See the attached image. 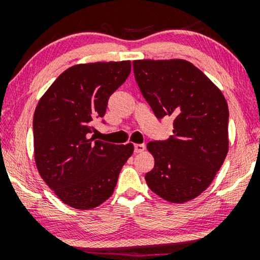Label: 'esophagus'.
Masks as SVG:
<instances>
[{
	"label": "esophagus",
	"mask_w": 260,
	"mask_h": 260,
	"mask_svg": "<svg viewBox=\"0 0 260 260\" xmlns=\"http://www.w3.org/2000/svg\"><path fill=\"white\" fill-rule=\"evenodd\" d=\"M144 144H134V153H142V151H144Z\"/></svg>",
	"instance_id": "1"
}]
</instances>
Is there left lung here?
I'll return each mask as SVG.
<instances>
[{
  "label": "left lung",
  "mask_w": 260,
  "mask_h": 260,
  "mask_svg": "<svg viewBox=\"0 0 260 260\" xmlns=\"http://www.w3.org/2000/svg\"><path fill=\"white\" fill-rule=\"evenodd\" d=\"M133 71L156 118L174 120V136L148 143L155 165L145 181L165 201H192L213 182L228 155V103L219 88L184 59H138Z\"/></svg>",
  "instance_id": "obj_1"
}]
</instances>
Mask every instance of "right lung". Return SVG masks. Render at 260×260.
<instances>
[{
	"mask_svg": "<svg viewBox=\"0 0 260 260\" xmlns=\"http://www.w3.org/2000/svg\"><path fill=\"white\" fill-rule=\"evenodd\" d=\"M131 61L76 64L39 101L32 120L35 162L64 204L86 210L113 193L133 144L95 140L91 122L104 117L109 98L126 82Z\"/></svg>",
	"mask_w": 260,
	"mask_h": 260,
	"instance_id": "obj_1",
	"label": "right lung"
}]
</instances>
